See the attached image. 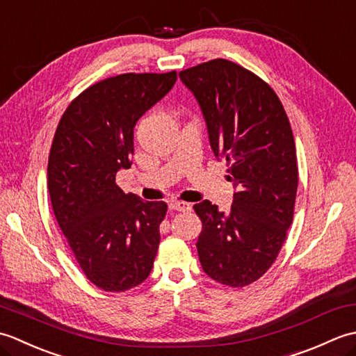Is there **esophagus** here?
Segmentation results:
<instances>
[{
	"label": "esophagus",
	"mask_w": 356,
	"mask_h": 356,
	"mask_svg": "<svg viewBox=\"0 0 356 356\" xmlns=\"http://www.w3.org/2000/svg\"><path fill=\"white\" fill-rule=\"evenodd\" d=\"M168 208L171 211H190L191 205L186 202H182V200H172V202H170Z\"/></svg>",
	"instance_id": "34e87169"
}]
</instances>
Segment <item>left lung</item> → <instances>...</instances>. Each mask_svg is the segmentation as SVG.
I'll use <instances>...</instances> for the list:
<instances>
[{
    "instance_id": "8db88e82",
    "label": "left lung",
    "mask_w": 356,
    "mask_h": 356,
    "mask_svg": "<svg viewBox=\"0 0 356 356\" xmlns=\"http://www.w3.org/2000/svg\"><path fill=\"white\" fill-rule=\"evenodd\" d=\"M179 76L197 99L211 148L228 163L236 188L226 213L209 200L194 205L202 220L199 260L217 283L243 287L266 274L293 220L298 166L292 128L268 82L228 59Z\"/></svg>"
}]
</instances>
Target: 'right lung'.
Instances as JSON below:
<instances>
[{"label": "right lung", "mask_w": 356, "mask_h": 356, "mask_svg": "<svg viewBox=\"0 0 356 356\" xmlns=\"http://www.w3.org/2000/svg\"><path fill=\"white\" fill-rule=\"evenodd\" d=\"M177 79L168 73H124L86 88L59 120L47 182L53 213L79 268L95 286L124 292L149 275L165 202H143L116 185L130 168L134 125Z\"/></svg>", "instance_id": "obj_1"}]
</instances>
